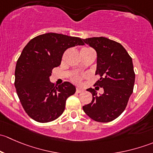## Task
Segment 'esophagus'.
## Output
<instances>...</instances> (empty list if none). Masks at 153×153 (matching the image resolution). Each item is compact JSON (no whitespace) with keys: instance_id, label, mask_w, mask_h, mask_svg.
Listing matches in <instances>:
<instances>
[{"instance_id":"34e87169","label":"esophagus","mask_w":153,"mask_h":153,"mask_svg":"<svg viewBox=\"0 0 153 153\" xmlns=\"http://www.w3.org/2000/svg\"><path fill=\"white\" fill-rule=\"evenodd\" d=\"M83 92V89H80V88H77L76 89V92L77 93H81V92Z\"/></svg>"}]
</instances>
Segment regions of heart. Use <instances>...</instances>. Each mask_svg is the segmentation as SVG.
<instances>
[{
	"label": "heart",
	"instance_id": "1",
	"mask_svg": "<svg viewBox=\"0 0 153 153\" xmlns=\"http://www.w3.org/2000/svg\"><path fill=\"white\" fill-rule=\"evenodd\" d=\"M90 49V48H87V47H84L81 49V50H85V49ZM85 76H84V75H75L72 78V82L75 83V84H80L81 83V81H82L83 78H84Z\"/></svg>",
	"mask_w": 153,
	"mask_h": 153
}]
</instances>
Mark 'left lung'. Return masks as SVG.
I'll return each mask as SVG.
<instances>
[{
	"label": "left lung",
	"mask_w": 153,
	"mask_h": 153,
	"mask_svg": "<svg viewBox=\"0 0 153 153\" xmlns=\"http://www.w3.org/2000/svg\"><path fill=\"white\" fill-rule=\"evenodd\" d=\"M97 52V70L100 76L95 86L104 89L101 95L92 88V102L83 106L84 112L98 122H110L124 111L133 92L135 72L132 58L119 43L104 37L84 39ZM96 89L99 87L95 88Z\"/></svg>",
	"instance_id": "obj_1"
}]
</instances>
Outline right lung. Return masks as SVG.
<instances>
[{
	"instance_id": "add662e5",
	"label": "right lung",
	"mask_w": 153,
	"mask_h": 153,
	"mask_svg": "<svg viewBox=\"0 0 153 153\" xmlns=\"http://www.w3.org/2000/svg\"><path fill=\"white\" fill-rule=\"evenodd\" d=\"M77 45H84L81 38L51 32L32 38L23 49L15 67V86L23 108L35 121H55L75 92L70 83L57 86L49 77L52 69L61 64L64 52Z\"/></svg>"
}]
</instances>
